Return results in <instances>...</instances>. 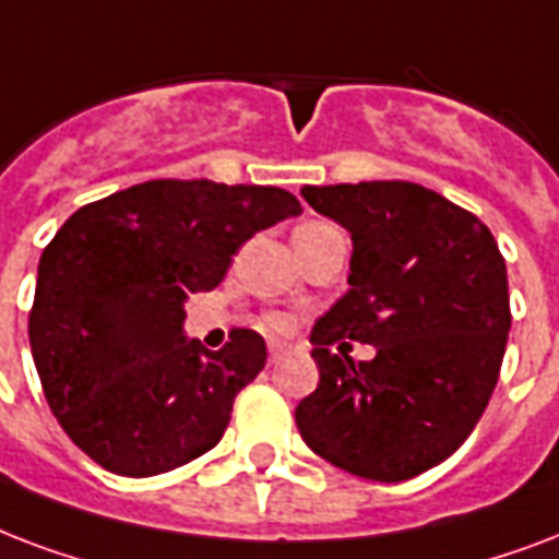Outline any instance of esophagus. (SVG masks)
Listing matches in <instances>:
<instances>
[{"mask_svg": "<svg viewBox=\"0 0 559 559\" xmlns=\"http://www.w3.org/2000/svg\"><path fill=\"white\" fill-rule=\"evenodd\" d=\"M283 353H285V344H276V341L267 344V361H271V365H276V361L283 358Z\"/></svg>", "mask_w": 559, "mask_h": 559, "instance_id": "1", "label": "esophagus"}]
</instances>
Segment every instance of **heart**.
<instances>
[{"instance_id": "1", "label": "heart", "mask_w": 559, "mask_h": 559, "mask_svg": "<svg viewBox=\"0 0 559 559\" xmlns=\"http://www.w3.org/2000/svg\"><path fill=\"white\" fill-rule=\"evenodd\" d=\"M311 224H323V221H309V224H302V227H311ZM262 326L271 329V332H280V329H285V318H280V314H267V318L262 320Z\"/></svg>"}]
</instances>
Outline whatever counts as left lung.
I'll list each match as a JSON object with an SVG mask.
<instances>
[{"label": "left lung", "instance_id": "8db88e82", "mask_svg": "<svg viewBox=\"0 0 559 559\" xmlns=\"http://www.w3.org/2000/svg\"><path fill=\"white\" fill-rule=\"evenodd\" d=\"M302 198L353 233V259L349 292L311 329L320 382L297 428L329 464L408 481L473 435L496 391L504 257L481 218L408 180L302 186ZM347 340L373 343L377 358L353 362Z\"/></svg>", "mask_w": 559, "mask_h": 559}]
</instances>
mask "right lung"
Instances as JSON below:
<instances>
[{
    "mask_svg": "<svg viewBox=\"0 0 559 559\" xmlns=\"http://www.w3.org/2000/svg\"><path fill=\"white\" fill-rule=\"evenodd\" d=\"M297 212L276 186L148 180L69 215L40 257L28 341L51 414L84 455L148 478L218 443L267 349L253 329H233L218 353L186 341L183 302Z\"/></svg>",
    "mask_w": 559,
    "mask_h": 559,
    "instance_id": "obj_1",
    "label": "right lung"
}]
</instances>
